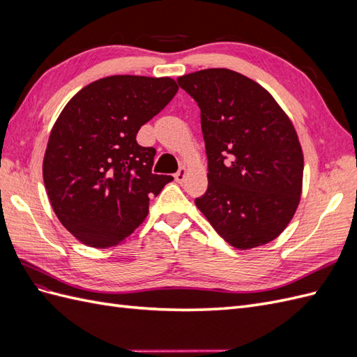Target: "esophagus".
Segmentation results:
<instances>
[{
	"label": "esophagus",
	"instance_id": "esophagus-1",
	"mask_svg": "<svg viewBox=\"0 0 357 357\" xmlns=\"http://www.w3.org/2000/svg\"><path fill=\"white\" fill-rule=\"evenodd\" d=\"M186 176H188V169H186L185 167H183V168H180V169L177 171V174H174V178H176L177 183H183V181H185Z\"/></svg>",
	"mask_w": 357,
	"mask_h": 357
}]
</instances>
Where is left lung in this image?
<instances>
[{
  "instance_id": "8db88e82",
  "label": "left lung",
  "mask_w": 357,
  "mask_h": 357,
  "mask_svg": "<svg viewBox=\"0 0 357 357\" xmlns=\"http://www.w3.org/2000/svg\"><path fill=\"white\" fill-rule=\"evenodd\" d=\"M201 109L208 189L195 199L240 250L275 240L298 208L304 155L295 126L261 84L228 68L177 79Z\"/></svg>"
}]
</instances>
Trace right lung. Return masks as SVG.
Instances as JSON below:
<instances>
[{"label": "right lung", "instance_id": "1", "mask_svg": "<svg viewBox=\"0 0 357 357\" xmlns=\"http://www.w3.org/2000/svg\"><path fill=\"white\" fill-rule=\"evenodd\" d=\"M171 77L110 75L75 93L53 125L43 180L59 222L80 243L122 244L149 213V201L172 181L152 172L153 147L137 132L174 98Z\"/></svg>", "mask_w": 357, "mask_h": 357}]
</instances>
